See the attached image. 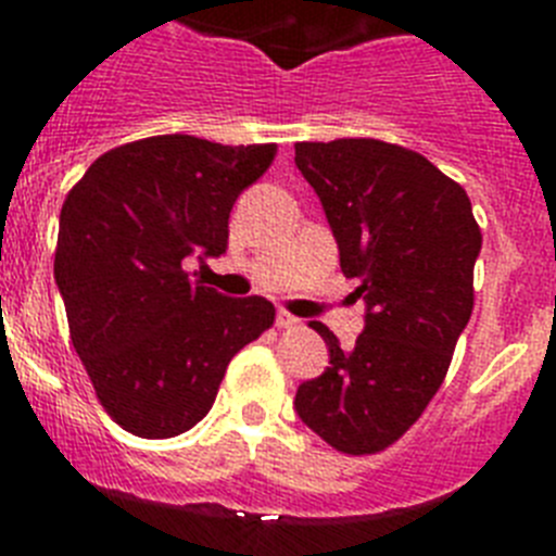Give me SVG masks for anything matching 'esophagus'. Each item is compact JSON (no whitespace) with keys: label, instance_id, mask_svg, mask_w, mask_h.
<instances>
[{"label":"esophagus","instance_id":"34e87169","mask_svg":"<svg viewBox=\"0 0 556 556\" xmlns=\"http://www.w3.org/2000/svg\"><path fill=\"white\" fill-rule=\"evenodd\" d=\"M298 317H294V314H289V312H278V317H275V326L278 328H298Z\"/></svg>","mask_w":556,"mask_h":556}]
</instances>
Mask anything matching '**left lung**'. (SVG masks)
I'll list each match as a JSON object with an SVG mask.
<instances>
[{
  "mask_svg": "<svg viewBox=\"0 0 556 556\" xmlns=\"http://www.w3.org/2000/svg\"><path fill=\"white\" fill-rule=\"evenodd\" d=\"M294 164L320 198L356 278L365 331L339 345L323 323L326 372L303 381L294 409L342 454H378L409 431L443 384L473 312L481 230L459 184L429 159L378 139L301 141Z\"/></svg>",
  "mask_w": 556,
  "mask_h": 556,
  "instance_id": "1",
  "label": "left lung"
}]
</instances>
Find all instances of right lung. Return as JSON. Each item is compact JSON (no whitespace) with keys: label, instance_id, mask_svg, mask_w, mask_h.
I'll return each instance as SVG.
<instances>
[{"label":"right lung","instance_id":"add662e5","mask_svg":"<svg viewBox=\"0 0 556 556\" xmlns=\"http://www.w3.org/2000/svg\"><path fill=\"white\" fill-rule=\"evenodd\" d=\"M273 159L275 144L150 136L108 150L66 194L55 283L68 333L130 434L166 440L200 424L230 358L273 326L269 301L225 298L186 269L225 253L236 198Z\"/></svg>","mask_w":556,"mask_h":556}]
</instances>
